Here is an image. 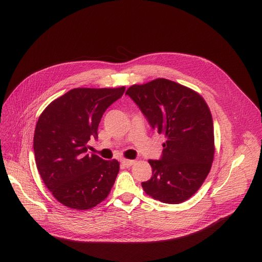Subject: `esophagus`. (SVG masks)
Returning <instances> with one entry per match:
<instances>
[{
	"label": "esophagus",
	"instance_id": "1",
	"mask_svg": "<svg viewBox=\"0 0 262 262\" xmlns=\"http://www.w3.org/2000/svg\"><path fill=\"white\" fill-rule=\"evenodd\" d=\"M121 163L123 164V166H124V167H126V168H128V167L133 166V164L135 163V160H128V159H122V160H121Z\"/></svg>",
	"mask_w": 262,
	"mask_h": 262
}]
</instances>
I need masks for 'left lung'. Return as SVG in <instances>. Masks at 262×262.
Listing matches in <instances>:
<instances>
[{
  "mask_svg": "<svg viewBox=\"0 0 262 262\" xmlns=\"http://www.w3.org/2000/svg\"><path fill=\"white\" fill-rule=\"evenodd\" d=\"M150 127L166 136L159 160L149 159L152 177L145 193L166 204H180L193 195L207 177L214 155L213 122L202 96L175 81L157 78L129 87Z\"/></svg>",
  "mask_w": 262,
  "mask_h": 262,
  "instance_id": "1",
  "label": "left lung"
}]
</instances>
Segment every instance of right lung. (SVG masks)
Masks as SVG:
<instances>
[{"instance_id": "right-lung-1", "label": "right lung", "mask_w": 262, "mask_h": 262, "mask_svg": "<svg viewBox=\"0 0 262 262\" xmlns=\"http://www.w3.org/2000/svg\"><path fill=\"white\" fill-rule=\"evenodd\" d=\"M125 91L75 88L53 101L40 115L34 135L38 172L53 196L69 208L87 210L112 190L120 164L86 154L106 109Z\"/></svg>"}]
</instances>
